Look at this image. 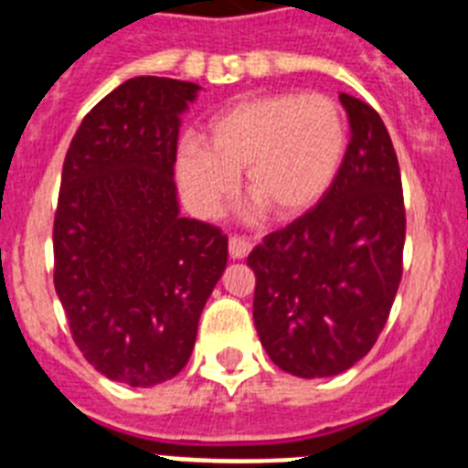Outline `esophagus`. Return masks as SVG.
Instances as JSON below:
<instances>
[{"label": "esophagus", "instance_id": "34e87169", "mask_svg": "<svg viewBox=\"0 0 468 468\" xmlns=\"http://www.w3.org/2000/svg\"><path fill=\"white\" fill-rule=\"evenodd\" d=\"M253 250V243L248 241L246 237H231L229 239V258L231 260H243L248 253Z\"/></svg>", "mask_w": 468, "mask_h": 468}]
</instances>
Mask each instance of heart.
I'll return each instance as SVG.
<instances>
[{
  "instance_id": "obj_1",
  "label": "heart",
  "mask_w": 468,
  "mask_h": 468,
  "mask_svg": "<svg viewBox=\"0 0 468 468\" xmlns=\"http://www.w3.org/2000/svg\"><path fill=\"white\" fill-rule=\"evenodd\" d=\"M349 144L345 112L321 93H271L215 114L201 140H185L176 173L194 213L215 218L246 194L279 220L297 218L325 197Z\"/></svg>"
}]
</instances>
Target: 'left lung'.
<instances>
[{"instance_id": "obj_1", "label": "left lung", "mask_w": 468, "mask_h": 468, "mask_svg": "<svg viewBox=\"0 0 468 468\" xmlns=\"http://www.w3.org/2000/svg\"><path fill=\"white\" fill-rule=\"evenodd\" d=\"M351 126L325 197L248 255L253 318L271 361L295 378H333L373 349L403 274L400 168L382 117L340 93Z\"/></svg>"}]
</instances>
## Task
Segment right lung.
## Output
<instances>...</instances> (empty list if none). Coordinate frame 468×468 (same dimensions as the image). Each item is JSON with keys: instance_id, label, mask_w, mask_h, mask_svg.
<instances>
[{"instance_id": "1", "label": "right lung", "mask_w": 468, "mask_h": 468, "mask_svg": "<svg viewBox=\"0 0 468 468\" xmlns=\"http://www.w3.org/2000/svg\"><path fill=\"white\" fill-rule=\"evenodd\" d=\"M197 93L166 77L123 81L65 154L53 283L86 361L128 387L183 370L227 267L222 229L183 218L173 183L180 114Z\"/></svg>"}]
</instances>
